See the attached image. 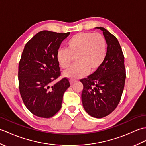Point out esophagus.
<instances>
[{
	"mask_svg": "<svg viewBox=\"0 0 146 146\" xmlns=\"http://www.w3.org/2000/svg\"><path fill=\"white\" fill-rule=\"evenodd\" d=\"M76 82V80H73V79H71L70 80V83L71 84H73V83H75Z\"/></svg>",
	"mask_w": 146,
	"mask_h": 146,
	"instance_id": "34e87169",
	"label": "esophagus"
}]
</instances>
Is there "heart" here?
<instances>
[{
	"mask_svg": "<svg viewBox=\"0 0 146 146\" xmlns=\"http://www.w3.org/2000/svg\"><path fill=\"white\" fill-rule=\"evenodd\" d=\"M66 47L58 51L57 61L62 68L66 69L75 58L76 64L64 72V76L73 80L85 76L89 71H97L106 56V41L100 33H77L66 42Z\"/></svg>",
	"mask_w": 146,
	"mask_h": 146,
	"instance_id": "heart-1",
	"label": "heart"
}]
</instances>
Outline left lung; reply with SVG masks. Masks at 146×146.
<instances>
[{
  "mask_svg": "<svg viewBox=\"0 0 146 146\" xmlns=\"http://www.w3.org/2000/svg\"><path fill=\"white\" fill-rule=\"evenodd\" d=\"M107 44L105 60L99 69L87 78L80 80L83 89V106L90 115L100 119L113 111L119 104L126 78L124 56L117 38L104 27Z\"/></svg>",
  "mask_w": 146,
  "mask_h": 146,
  "instance_id": "1",
  "label": "left lung"
}]
</instances>
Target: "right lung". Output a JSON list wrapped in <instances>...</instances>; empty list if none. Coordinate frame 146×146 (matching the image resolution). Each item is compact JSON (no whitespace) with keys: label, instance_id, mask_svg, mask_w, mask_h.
<instances>
[{"label":"right lung","instance_id":"1","mask_svg":"<svg viewBox=\"0 0 146 146\" xmlns=\"http://www.w3.org/2000/svg\"><path fill=\"white\" fill-rule=\"evenodd\" d=\"M66 33L42 31L26 43L19 64V92L25 106L36 116L50 118L61 107L68 78L52 85L61 75L56 54Z\"/></svg>","mask_w":146,"mask_h":146}]
</instances>
